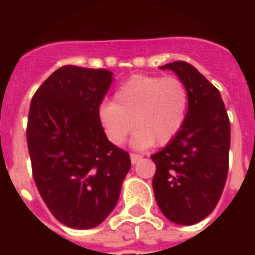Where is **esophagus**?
<instances>
[{
  "instance_id": "34e87169",
  "label": "esophagus",
  "mask_w": 255,
  "mask_h": 255,
  "mask_svg": "<svg viewBox=\"0 0 255 255\" xmlns=\"http://www.w3.org/2000/svg\"><path fill=\"white\" fill-rule=\"evenodd\" d=\"M140 159H142V156H140V154H136V153H130V162H132L133 164L139 162Z\"/></svg>"
}]
</instances>
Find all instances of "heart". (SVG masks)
Listing matches in <instances>:
<instances>
[{"label":"heart","mask_w":255,"mask_h":255,"mask_svg":"<svg viewBox=\"0 0 255 255\" xmlns=\"http://www.w3.org/2000/svg\"><path fill=\"white\" fill-rule=\"evenodd\" d=\"M187 112L189 91L180 78L133 75L115 92L113 102L101 105L99 122L115 146L123 144L134 126L133 144L144 149L169 144L183 129Z\"/></svg>","instance_id":"1"}]
</instances>
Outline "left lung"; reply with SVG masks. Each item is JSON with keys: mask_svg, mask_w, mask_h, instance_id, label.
I'll return each instance as SVG.
<instances>
[{"mask_svg": "<svg viewBox=\"0 0 255 255\" xmlns=\"http://www.w3.org/2000/svg\"><path fill=\"white\" fill-rule=\"evenodd\" d=\"M187 86L189 112L180 133L160 152L153 191L159 209L173 223L191 226L216 209L229 174L230 119L219 89L190 64L163 65Z\"/></svg>", "mask_w": 255, "mask_h": 255, "instance_id": "8db88e82", "label": "left lung"}]
</instances>
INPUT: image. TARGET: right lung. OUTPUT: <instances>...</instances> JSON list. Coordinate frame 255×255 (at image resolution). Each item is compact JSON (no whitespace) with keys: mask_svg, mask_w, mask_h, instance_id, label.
Instances as JSON below:
<instances>
[{"mask_svg":"<svg viewBox=\"0 0 255 255\" xmlns=\"http://www.w3.org/2000/svg\"><path fill=\"white\" fill-rule=\"evenodd\" d=\"M112 72L65 65L31 101L26 143L46 207L71 229L101 224L119 200L130 156L108 140L99 108Z\"/></svg>","mask_w":255,"mask_h":255,"instance_id":"1","label":"right lung"}]
</instances>
